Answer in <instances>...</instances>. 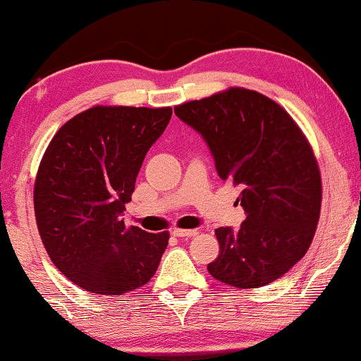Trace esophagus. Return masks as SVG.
<instances>
[{"label": "esophagus", "instance_id": "esophagus-1", "mask_svg": "<svg viewBox=\"0 0 361 361\" xmlns=\"http://www.w3.org/2000/svg\"><path fill=\"white\" fill-rule=\"evenodd\" d=\"M172 235L176 238H190V236L197 235V230H182V228H174L172 230Z\"/></svg>", "mask_w": 361, "mask_h": 361}]
</instances>
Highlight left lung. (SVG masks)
Returning a JSON list of instances; mask_svg holds the SVG:
<instances>
[{
	"instance_id": "obj_1",
	"label": "left lung",
	"mask_w": 361,
	"mask_h": 361,
	"mask_svg": "<svg viewBox=\"0 0 361 361\" xmlns=\"http://www.w3.org/2000/svg\"><path fill=\"white\" fill-rule=\"evenodd\" d=\"M204 137L221 180L240 185L246 219L215 230L219 258L209 273L233 288H259L288 273L312 243L322 184L302 131L284 108L246 88H230L174 108Z\"/></svg>"
}]
</instances>
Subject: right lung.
I'll return each instance as SVG.
<instances>
[{
	"label": "right lung",
	"mask_w": 361,
	"mask_h": 361,
	"mask_svg": "<svg viewBox=\"0 0 361 361\" xmlns=\"http://www.w3.org/2000/svg\"><path fill=\"white\" fill-rule=\"evenodd\" d=\"M172 108L93 106L52 137L39 166L34 210L56 268L93 294L121 295L154 276L169 233L121 219L146 152Z\"/></svg>",
	"instance_id": "right-lung-1"
}]
</instances>
